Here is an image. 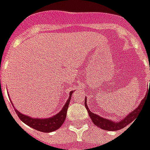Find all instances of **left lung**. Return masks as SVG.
<instances>
[{
    "label": "left lung",
    "mask_w": 150,
    "mask_h": 150,
    "mask_svg": "<svg viewBox=\"0 0 150 150\" xmlns=\"http://www.w3.org/2000/svg\"><path fill=\"white\" fill-rule=\"evenodd\" d=\"M145 100V99H143L141 101L138 107L135 110L131 112L128 116H126L124 119L120 120L118 122L112 120L105 119L104 117H101L99 115H96V114L91 112L88 108V106L87 105V99L85 100L84 104L86 109H87L88 114H89V116L91 117V120H92V122L94 123L95 125L98 126L101 129H104V130H108V131H116V130H120V129L125 128V126H127L130 123L135 120L137 116H138V114H140V112H142V108H143V107H144Z\"/></svg>",
    "instance_id": "1"
}]
</instances>
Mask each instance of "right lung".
<instances>
[{
    "mask_svg": "<svg viewBox=\"0 0 150 150\" xmlns=\"http://www.w3.org/2000/svg\"><path fill=\"white\" fill-rule=\"evenodd\" d=\"M73 91L70 92V97L67 100L64 106L62 107V110L58 112L54 116L49 117V118H34L29 116H25L22 113L19 112L14 108L16 113L18 114V117L20 118L22 122L26 124L31 128L36 129L38 131L43 132H54L57 129H59L64 122L67 116V111L69 107V103L71 101V95Z\"/></svg>",
    "mask_w": 150,
    "mask_h": 150,
    "instance_id": "add662e5",
    "label": "right lung"
}]
</instances>
